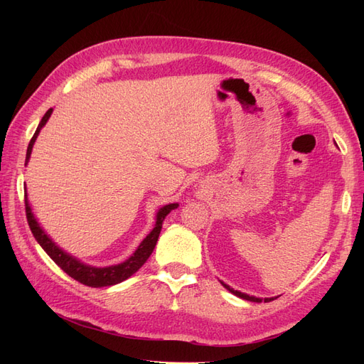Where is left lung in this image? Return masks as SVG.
Segmentation results:
<instances>
[{
    "instance_id": "8db88e82",
    "label": "left lung",
    "mask_w": 364,
    "mask_h": 364,
    "mask_svg": "<svg viewBox=\"0 0 364 364\" xmlns=\"http://www.w3.org/2000/svg\"><path fill=\"white\" fill-rule=\"evenodd\" d=\"M222 282V281H220ZM222 285L223 287L226 289V290H229L230 293L232 294H235V296H238V297H241V299H246V301H250V302H270V301H273V299H277V297H264V299H261V297H255V296H249V294H246V293H241V291H238V290H234V289H230L228 284H225V282H222Z\"/></svg>"
}]
</instances>
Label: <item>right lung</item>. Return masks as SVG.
Listing matches in <instances>:
<instances>
[{
    "label": "right lung",
    "mask_w": 364,
    "mask_h": 364,
    "mask_svg": "<svg viewBox=\"0 0 364 364\" xmlns=\"http://www.w3.org/2000/svg\"><path fill=\"white\" fill-rule=\"evenodd\" d=\"M51 114H53V109H48L47 114L42 117L41 123H39V126L35 132V135H33L30 144H28L27 155H26V165L30 161L31 150H33V146H35V141L39 135V132L43 126L47 124V121L51 117ZM178 206H179V203H168V205L159 208V211L156 213L155 228L150 230V234L141 241V245L136 247V250L132 253V255L126 261L115 264V266L95 267V266H90V264L82 262L80 259H77L75 257H73L71 253L60 249L46 234V230L41 228L35 214H33V211H31V206H30L28 197H27V190H26V214H27V222H28V226L31 229L33 237L36 238V241L41 245V247L47 252V255L54 262H56L65 273L70 274V277L74 278L75 281H79L85 285H90V287H95V289L119 284V282L126 281L127 278H130L135 272H138L142 267V264H144L149 259L153 249H155V246H156V241L159 238L165 217H167L173 211V209H176Z\"/></svg>",
    "instance_id": "right-lung-1"
}]
</instances>
